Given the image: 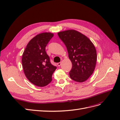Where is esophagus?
Segmentation results:
<instances>
[{"mask_svg":"<svg viewBox=\"0 0 120 120\" xmlns=\"http://www.w3.org/2000/svg\"><path fill=\"white\" fill-rule=\"evenodd\" d=\"M61 62H60V63H57V66L59 67H60L61 66Z\"/></svg>","mask_w":120,"mask_h":120,"instance_id":"esophagus-1","label":"esophagus"}]
</instances>
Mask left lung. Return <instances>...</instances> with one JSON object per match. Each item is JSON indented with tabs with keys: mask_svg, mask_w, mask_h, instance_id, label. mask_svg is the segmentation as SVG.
<instances>
[{
	"mask_svg": "<svg viewBox=\"0 0 120 120\" xmlns=\"http://www.w3.org/2000/svg\"><path fill=\"white\" fill-rule=\"evenodd\" d=\"M57 34L66 45L71 61L70 78L79 82L86 81L93 74L96 67L95 46L86 36L75 30L61 31Z\"/></svg>",
	"mask_w": 120,
	"mask_h": 120,
	"instance_id": "obj_1",
	"label": "left lung"
}]
</instances>
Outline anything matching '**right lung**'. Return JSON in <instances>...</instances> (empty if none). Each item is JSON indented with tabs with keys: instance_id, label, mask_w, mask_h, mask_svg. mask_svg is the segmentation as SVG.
<instances>
[{
	"instance_id": "right-lung-1",
	"label": "right lung",
	"mask_w": 120,
	"mask_h": 120,
	"mask_svg": "<svg viewBox=\"0 0 120 120\" xmlns=\"http://www.w3.org/2000/svg\"><path fill=\"white\" fill-rule=\"evenodd\" d=\"M53 36L49 32L36 35L28 42L22 54L24 74L29 81L38 86H45L51 82L56 68L45 52V47Z\"/></svg>"
}]
</instances>
